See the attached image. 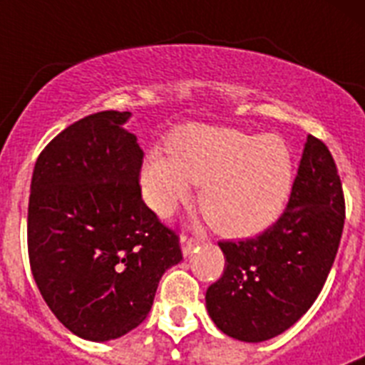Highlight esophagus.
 Masks as SVG:
<instances>
[{
  "label": "esophagus",
  "mask_w": 365,
  "mask_h": 365,
  "mask_svg": "<svg viewBox=\"0 0 365 365\" xmlns=\"http://www.w3.org/2000/svg\"><path fill=\"white\" fill-rule=\"evenodd\" d=\"M199 237H188V235H180V250H182V256H190L193 252V248L199 245Z\"/></svg>",
  "instance_id": "esophagus-1"
}]
</instances>
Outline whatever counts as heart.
Listing matches in <instances>:
<instances>
[{"label":"heart","mask_w":365,"mask_h":365,"mask_svg":"<svg viewBox=\"0 0 365 365\" xmlns=\"http://www.w3.org/2000/svg\"><path fill=\"white\" fill-rule=\"evenodd\" d=\"M170 157L151 151L140 185L146 202L170 215L201 185L199 206L215 232L243 240L278 221L294 186V155L279 135L186 125L170 138Z\"/></svg>","instance_id":"heart-1"}]
</instances>
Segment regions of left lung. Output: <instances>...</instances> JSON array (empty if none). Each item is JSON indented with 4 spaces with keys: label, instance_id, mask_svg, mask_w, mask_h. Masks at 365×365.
Segmentation results:
<instances>
[{
    "label": "left lung",
    "instance_id": "obj_1",
    "mask_svg": "<svg viewBox=\"0 0 365 365\" xmlns=\"http://www.w3.org/2000/svg\"><path fill=\"white\" fill-rule=\"evenodd\" d=\"M346 219L333 155L309 135L282 217L254 240L219 243L222 276L206 291L215 327L241 341H265L311 309L327 279Z\"/></svg>",
    "mask_w": 365,
    "mask_h": 365
}]
</instances>
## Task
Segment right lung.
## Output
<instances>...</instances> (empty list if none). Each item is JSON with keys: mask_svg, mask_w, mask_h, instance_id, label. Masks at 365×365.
Masks as SVG:
<instances>
[{"mask_svg": "<svg viewBox=\"0 0 365 365\" xmlns=\"http://www.w3.org/2000/svg\"><path fill=\"white\" fill-rule=\"evenodd\" d=\"M130 111H100L51 140L34 164L27 241L38 289L83 340L124 336L146 320L179 237L140 195L144 151Z\"/></svg>", "mask_w": 365, "mask_h": 365, "instance_id": "add662e5", "label": "right lung"}]
</instances>
